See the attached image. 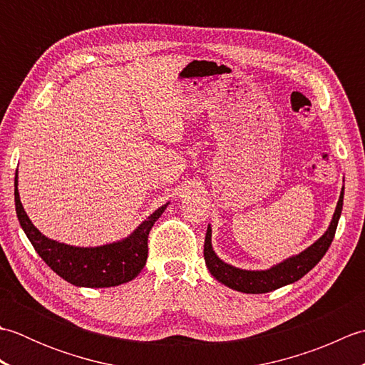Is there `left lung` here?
<instances>
[{
    "mask_svg": "<svg viewBox=\"0 0 365 365\" xmlns=\"http://www.w3.org/2000/svg\"><path fill=\"white\" fill-rule=\"evenodd\" d=\"M342 205H344V188H342V192H340L336 213L332 216L331 226L327 230V234H324L320 240H317V242L311 247H307L306 251L298 254L297 257H292L289 260L279 263V265L267 271L238 269L220 260L213 252L212 229L208 226L205 243H204V259L207 263V268L213 274V277L218 279L220 282L230 287V289L243 292V293H267V292H273L279 289V287H284L287 284L298 281V279L307 274L309 271H311L317 263L323 259V255L329 250L332 238L336 235L340 213H342Z\"/></svg>",
    "mask_w": 365,
    "mask_h": 365,
    "instance_id": "1",
    "label": "left lung"
}]
</instances>
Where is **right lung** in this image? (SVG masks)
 I'll return each instance as SVG.
<instances>
[{"label":"right lung","mask_w":365,"mask_h":365,"mask_svg":"<svg viewBox=\"0 0 365 365\" xmlns=\"http://www.w3.org/2000/svg\"><path fill=\"white\" fill-rule=\"evenodd\" d=\"M14 195L20 226L25 230L36 252L54 273L66 279L67 282L78 287H91V289L125 284L141 273L149 254V246H147L149 232L166 208V205L160 207L123 242L98 247H75L43 237L33 226L20 202L17 173H15Z\"/></svg>","instance_id":"right-lung-1"}]
</instances>
